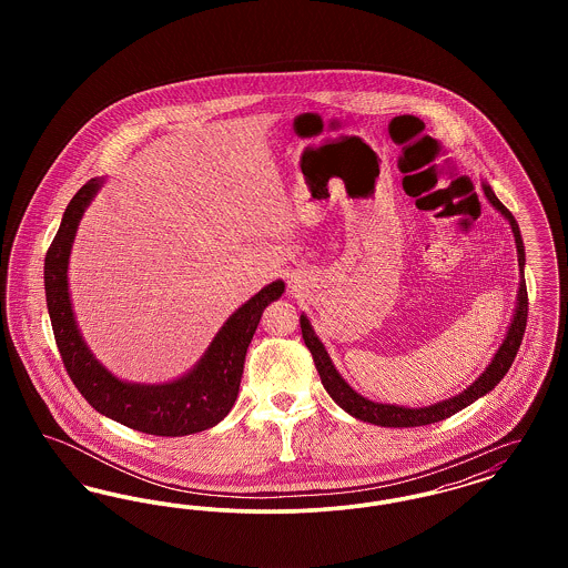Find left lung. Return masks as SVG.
Masks as SVG:
<instances>
[{"label": "left lung", "mask_w": 568, "mask_h": 568, "mask_svg": "<svg viewBox=\"0 0 568 568\" xmlns=\"http://www.w3.org/2000/svg\"><path fill=\"white\" fill-rule=\"evenodd\" d=\"M486 197L491 202V206L496 211H500L505 219L511 223L514 230L515 244H517V260H519V271H521V281H519V294H517V308H515V317L505 343L500 345L498 353L494 355V359L489 362L486 373L477 378L470 387H466L462 394L436 403L433 406H424V408H405V406L396 405H378L373 403L364 396H359L345 378L338 375V371L334 368L329 355L325 352L322 341L317 338V334L313 332V327L308 324V320L302 315L300 317V327H302V338L304 345L308 347V352L313 353V362L317 366V373L322 377L325 392L329 394V398L345 408L349 415L375 424V426H383V428H415V426H428V424H436L443 422L452 415H456L464 406L473 405L477 398H481L489 389H494L496 383H500V378L505 377L514 364L515 355L519 352L524 332H526V320H528V292H526V281H524V262H526V253H524V243H521V234H519V225L511 215V211L494 195L491 187L484 185Z\"/></svg>", "instance_id": "obj_1"}]
</instances>
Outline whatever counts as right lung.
Wrapping results in <instances>:
<instances>
[{"instance_id":"1","label":"right lung","mask_w":568,"mask_h":568,"mask_svg":"<svg viewBox=\"0 0 568 568\" xmlns=\"http://www.w3.org/2000/svg\"><path fill=\"white\" fill-rule=\"evenodd\" d=\"M102 187L91 179L70 200L44 260L47 306L63 366L82 398L98 413L155 436H187L216 426L236 403L246 347L264 308L285 292L283 281L266 285L219 329L209 352L185 377L165 385H138L112 377L91 355L77 327L68 292V260L82 213Z\"/></svg>"}]
</instances>
